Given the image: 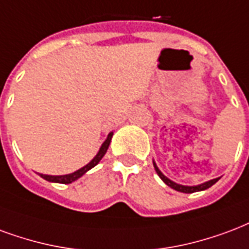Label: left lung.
I'll use <instances>...</instances> for the list:
<instances>
[{"label":"left lung","instance_id":"1","mask_svg":"<svg viewBox=\"0 0 249 249\" xmlns=\"http://www.w3.org/2000/svg\"><path fill=\"white\" fill-rule=\"evenodd\" d=\"M153 165H154V169H156V171H157V174L160 176V178H161L162 181L165 182L167 186H170L171 189H174V190H177V191L186 193V194H191V193H195V191L206 190V189H209V187H211L213 183H216V182L219 181V178H215V179H211V181H209V182H204V183H202V185H198V186H182V185H178V183H176V182L170 181L167 177L163 176L161 171H160V169H158L156 163H153Z\"/></svg>","mask_w":249,"mask_h":249}]
</instances>
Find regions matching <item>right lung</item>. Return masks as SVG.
Masks as SVG:
<instances>
[{
  "instance_id": "add662e5",
  "label": "right lung",
  "mask_w": 249,
  "mask_h": 249,
  "mask_svg": "<svg viewBox=\"0 0 249 249\" xmlns=\"http://www.w3.org/2000/svg\"><path fill=\"white\" fill-rule=\"evenodd\" d=\"M112 136H113V133L110 132V133L108 134V137H107L106 141H104V143L101 145V148L100 150H99V153L96 154V157L93 158L88 165H86V166L82 167V169H79V170H76L75 173H72V174H67V176H46V174H39V176L42 177V178H45L46 181L56 182V183H71V182L76 181V179L80 178L84 173H87L88 170H91L92 167L96 166L97 163L100 162L101 158L104 157V154H106L107 150H108V146H109Z\"/></svg>"
}]
</instances>
